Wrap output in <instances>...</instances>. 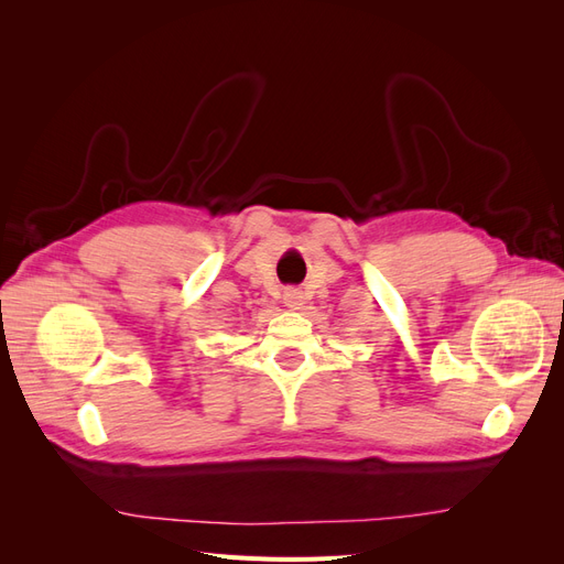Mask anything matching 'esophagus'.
I'll return each mask as SVG.
<instances>
[{
  "mask_svg": "<svg viewBox=\"0 0 564 564\" xmlns=\"http://www.w3.org/2000/svg\"><path fill=\"white\" fill-rule=\"evenodd\" d=\"M284 305L292 311H299L303 305V292L301 289H286L284 292Z\"/></svg>",
  "mask_w": 564,
  "mask_h": 564,
  "instance_id": "34e87169",
  "label": "esophagus"
}]
</instances>
